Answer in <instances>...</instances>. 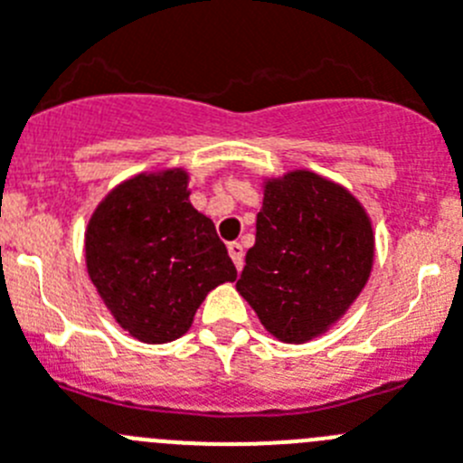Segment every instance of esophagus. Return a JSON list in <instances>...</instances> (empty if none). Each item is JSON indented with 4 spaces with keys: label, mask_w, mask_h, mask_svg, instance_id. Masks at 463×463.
<instances>
[{
    "label": "esophagus",
    "mask_w": 463,
    "mask_h": 463,
    "mask_svg": "<svg viewBox=\"0 0 463 463\" xmlns=\"http://www.w3.org/2000/svg\"><path fill=\"white\" fill-rule=\"evenodd\" d=\"M228 253H231L235 268L241 269V265H244V249H241L240 241H231V244H228Z\"/></svg>",
    "instance_id": "34e87169"
}]
</instances>
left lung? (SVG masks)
Returning a JSON list of instances; mask_svg holds the SVG:
<instances>
[{"label": "left lung", "mask_w": 463, "mask_h": 463, "mask_svg": "<svg viewBox=\"0 0 463 463\" xmlns=\"http://www.w3.org/2000/svg\"><path fill=\"white\" fill-rule=\"evenodd\" d=\"M237 290L286 344L323 335L362 293L373 231L355 195L309 170L265 184Z\"/></svg>", "instance_id": "left-lung-1"}]
</instances>
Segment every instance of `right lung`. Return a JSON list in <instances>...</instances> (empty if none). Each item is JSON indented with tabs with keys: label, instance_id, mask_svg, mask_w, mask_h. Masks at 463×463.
I'll return each instance as SVG.
<instances>
[{
	"label": "right lung",
	"instance_id": "add662e5",
	"mask_svg": "<svg viewBox=\"0 0 463 463\" xmlns=\"http://www.w3.org/2000/svg\"><path fill=\"white\" fill-rule=\"evenodd\" d=\"M87 272L131 336L184 335L212 288L235 281L228 249L189 203L184 170L136 175L97 207L85 235Z\"/></svg>",
	"mask_w": 463,
	"mask_h": 463
}]
</instances>
